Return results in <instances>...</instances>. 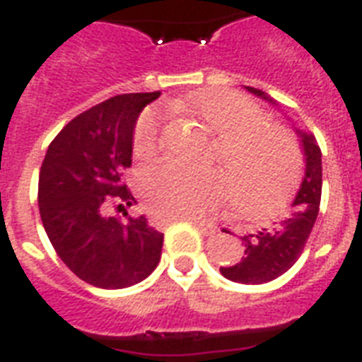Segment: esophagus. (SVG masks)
<instances>
[{"label":"esophagus","mask_w":362,"mask_h":362,"mask_svg":"<svg viewBox=\"0 0 362 362\" xmlns=\"http://www.w3.org/2000/svg\"><path fill=\"white\" fill-rule=\"evenodd\" d=\"M182 220L189 221V223H193V226H197L199 229H203V231H206V233H214V227L209 226V223H204V221L199 220V218H182Z\"/></svg>","instance_id":"34e87169"}]
</instances>
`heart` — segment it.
<instances>
[{
	"mask_svg": "<svg viewBox=\"0 0 362 362\" xmlns=\"http://www.w3.org/2000/svg\"><path fill=\"white\" fill-rule=\"evenodd\" d=\"M175 107L216 136V159L233 206L242 216H263L278 209L298 163L297 144L281 125L261 120L257 107L231 90H203ZM158 146L159 116L146 110L136 122L133 152L148 158ZM141 187L148 209L163 220L199 218L223 197V182L216 170H193L169 161L142 170Z\"/></svg>",
	"mask_w": 362,
	"mask_h": 362,
	"instance_id": "obj_1",
	"label": "heart"
}]
</instances>
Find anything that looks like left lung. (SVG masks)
Masks as SVG:
<instances>
[{
    "mask_svg": "<svg viewBox=\"0 0 362 362\" xmlns=\"http://www.w3.org/2000/svg\"><path fill=\"white\" fill-rule=\"evenodd\" d=\"M250 93L267 103L276 105L269 93L257 88L244 86ZM303 144L304 176L293 199L291 214L278 223L261 227L257 231L242 235L244 255L238 263L223 264L220 272L227 280L238 284H267L291 269L303 253L312 227L315 223L321 203V150L310 131L297 129ZM229 233V231H226Z\"/></svg>",
    "mask_w": 362,
    "mask_h": 362,
    "instance_id": "obj_1",
    "label": "left lung"
}]
</instances>
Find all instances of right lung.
Here are the masks:
<instances>
[{"label":"right lung","instance_id":"obj_1","mask_svg":"<svg viewBox=\"0 0 362 362\" xmlns=\"http://www.w3.org/2000/svg\"><path fill=\"white\" fill-rule=\"evenodd\" d=\"M159 92L125 93L95 105L50 142L39 173V212L54 250L81 280L124 289L152 274L163 235L144 216H105L110 201L136 203L122 173L131 165L139 115Z\"/></svg>","mask_w":362,"mask_h":362}]
</instances>
